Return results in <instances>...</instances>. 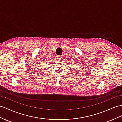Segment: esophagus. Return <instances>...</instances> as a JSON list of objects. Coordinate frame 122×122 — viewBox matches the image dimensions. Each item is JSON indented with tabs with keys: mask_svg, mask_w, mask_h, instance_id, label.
Returning <instances> with one entry per match:
<instances>
[{
	"mask_svg": "<svg viewBox=\"0 0 122 122\" xmlns=\"http://www.w3.org/2000/svg\"><path fill=\"white\" fill-rule=\"evenodd\" d=\"M62 57V56H58V59H61V57Z\"/></svg>",
	"mask_w": 122,
	"mask_h": 122,
	"instance_id": "esophagus-1",
	"label": "esophagus"
}]
</instances>
